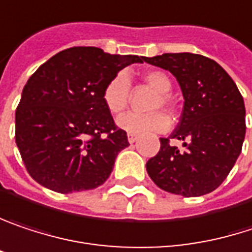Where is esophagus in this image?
<instances>
[{"mask_svg":"<svg viewBox=\"0 0 252 252\" xmlns=\"http://www.w3.org/2000/svg\"><path fill=\"white\" fill-rule=\"evenodd\" d=\"M127 141L130 142V143H135V142L138 141V135L136 133H127Z\"/></svg>","mask_w":252,"mask_h":252,"instance_id":"34e87169","label":"esophagus"}]
</instances>
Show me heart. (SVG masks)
Masks as SVG:
<instances>
[{
  "instance_id": "b5f03b06",
  "label": "heart",
  "mask_w": 252,
  "mask_h": 252,
  "mask_svg": "<svg viewBox=\"0 0 252 252\" xmlns=\"http://www.w3.org/2000/svg\"><path fill=\"white\" fill-rule=\"evenodd\" d=\"M143 79L158 91V95L154 98L151 109L154 111L149 113H127L119 119V126L129 132V133H149V132H165L170 127L168 116L157 109H167L168 111L174 110V103L171 95L168 94L173 88L171 78L159 69L148 71ZM130 97V81L127 74L119 72L104 85L103 88V103L106 109L113 116H119L126 110Z\"/></svg>"
}]
</instances>
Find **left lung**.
<instances>
[{
    "mask_svg": "<svg viewBox=\"0 0 252 252\" xmlns=\"http://www.w3.org/2000/svg\"><path fill=\"white\" fill-rule=\"evenodd\" d=\"M145 62L177 78L184 107L177 129L161 138L159 152L146 171L162 190L197 197L216 190L231 173L245 138L244 98L226 71L203 55L164 53ZM183 141L184 151L169 143Z\"/></svg>",
    "mask_w": 252,
    "mask_h": 252,
    "instance_id": "left-lung-1",
    "label": "left lung"
}]
</instances>
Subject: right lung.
Instances as JSON below:
<instances>
[{
    "label": "right lung",
    "mask_w": 252,
    "mask_h": 252,
    "mask_svg": "<svg viewBox=\"0 0 252 252\" xmlns=\"http://www.w3.org/2000/svg\"><path fill=\"white\" fill-rule=\"evenodd\" d=\"M143 56L65 49L29 78L16 110V143L27 173L56 193L95 189L129 142L106 109L104 85Z\"/></svg>",
    "instance_id": "obj_1"
}]
</instances>
